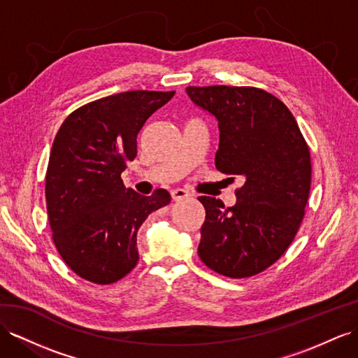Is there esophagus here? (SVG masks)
Masks as SVG:
<instances>
[{
  "label": "esophagus",
  "instance_id": "obj_1",
  "mask_svg": "<svg viewBox=\"0 0 358 358\" xmlns=\"http://www.w3.org/2000/svg\"><path fill=\"white\" fill-rule=\"evenodd\" d=\"M171 196H172L173 201H181V199L190 196V192H187L186 189H180L178 187V189L171 190Z\"/></svg>",
  "mask_w": 358,
  "mask_h": 358
}]
</instances>
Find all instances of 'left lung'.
I'll return each instance as SVG.
<instances>
[{
	"label": "left lung",
	"instance_id": "obj_1",
	"mask_svg": "<svg viewBox=\"0 0 358 358\" xmlns=\"http://www.w3.org/2000/svg\"><path fill=\"white\" fill-rule=\"evenodd\" d=\"M190 99L219 125L216 169L241 176L237 203L199 196L206 208L198 255L230 278L268 269L295 239L311 185L308 145L287 106L251 86H189Z\"/></svg>",
	"mask_w": 358,
	"mask_h": 358
}]
</instances>
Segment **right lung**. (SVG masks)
Here are the masks:
<instances>
[{
    "instance_id": "right-lung-1",
    "label": "right lung",
    "mask_w": 358,
    "mask_h": 358,
    "mask_svg": "<svg viewBox=\"0 0 358 358\" xmlns=\"http://www.w3.org/2000/svg\"><path fill=\"white\" fill-rule=\"evenodd\" d=\"M176 94L130 90L74 110L54 137L47 176L52 242L72 272L95 284H112L139 262L136 236L168 190L142 196L121 173L137 155V134L155 110Z\"/></svg>"
}]
</instances>
